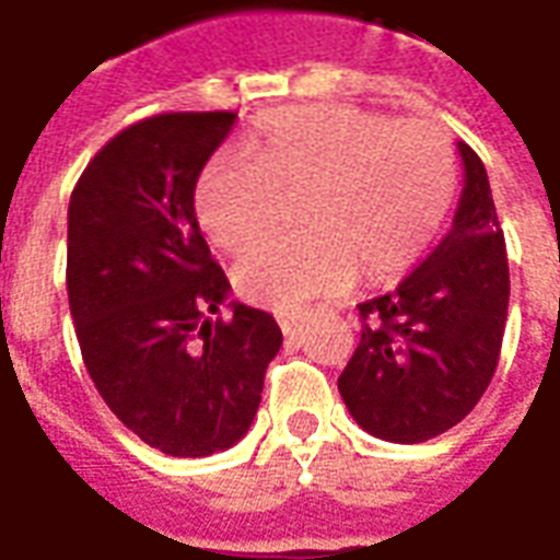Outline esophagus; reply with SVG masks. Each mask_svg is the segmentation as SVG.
Masks as SVG:
<instances>
[{"mask_svg": "<svg viewBox=\"0 0 560 560\" xmlns=\"http://www.w3.org/2000/svg\"><path fill=\"white\" fill-rule=\"evenodd\" d=\"M276 320H279V327L284 336H291L293 329L300 327L305 320V312H276Z\"/></svg>", "mask_w": 560, "mask_h": 560, "instance_id": "34e87169", "label": "esophagus"}]
</instances>
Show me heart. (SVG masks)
<instances>
[{
  "instance_id": "1",
  "label": "heart",
  "mask_w": 560,
  "mask_h": 560,
  "mask_svg": "<svg viewBox=\"0 0 560 560\" xmlns=\"http://www.w3.org/2000/svg\"><path fill=\"white\" fill-rule=\"evenodd\" d=\"M245 159L219 155L200 171L195 215L212 243L240 248L272 221L279 195L303 191L305 231L257 240L233 264L240 293L276 308L345 291L360 267L372 279L411 267L458 179L444 128L345 104L272 110L245 140Z\"/></svg>"
}]
</instances>
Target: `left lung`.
<instances>
[{"mask_svg":"<svg viewBox=\"0 0 560 560\" xmlns=\"http://www.w3.org/2000/svg\"><path fill=\"white\" fill-rule=\"evenodd\" d=\"M456 147L465 185L453 228L396 291L360 305L363 339L339 377L357 425L393 444H422L465 420L504 339V233L480 155Z\"/></svg>","mask_w":560,"mask_h":560,"instance_id":"1","label":"left lung"}]
</instances>
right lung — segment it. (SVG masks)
Returning <instances> with one entry per match:
<instances>
[{
	"label": "right lung",
	"mask_w": 560,
	"mask_h": 560,
	"mask_svg": "<svg viewBox=\"0 0 560 560\" xmlns=\"http://www.w3.org/2000/svg\"><path fill=\"white\" fill-rule=\"evenodd\" d=\"M236 114H159L119 131L68 203V305L107 408L167 456L200 458L252 429L276 317L231 303L195 215V183Z\"/></svg>",
	"instance_id": "obj_1"
}]
</instances>
